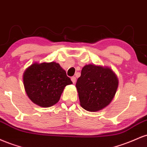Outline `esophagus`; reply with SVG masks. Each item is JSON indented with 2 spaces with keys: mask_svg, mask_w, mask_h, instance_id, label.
<instances>
[{
  "mask_svg": "<svg viewBox=\"0 0 147 147\" xmlns=\"http://www.w3.org/2000/svg\"><path fill=\"white\" fill-rule=\"evenodd\" d=\"M71 80H72V82H73V83H75V82H76V77H75V76H73V77H71Z\"/></svg>",
  "mask_w": 147,
  "mask_h": 147,
  "instance_id": "1",
  "label": "esophagus"
}]
</instances>
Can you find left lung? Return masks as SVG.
<instances>
[{"mask_svg":"<svg viewBox=\"0 0 147 147\" xmlns=\"http://www.w3.org/2000/svg\"><path fill=\"white\" fill-rule=\"evenodd\" d=\"M118 79L111 69L89 64L82 68L76 83L80 104L85 110L97 111L110 104Z\"/></svg>","mask_w":147,"mask_h":147,"instance_id":"obj_1","label":"left lung"}]
</instances>
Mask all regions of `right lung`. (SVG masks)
I'll list each match as a JSON object with an SVG mask.
<instances>
[{"instance_id": "obj_1", "label": "right lung", "mask_w": 147, "mask_h": 147, "mask_svg": "<svg viewBox=\"0 0 147 147\" xmlns=\"http://www.w3.org/2000/svg\"><path fill=\"white\" fill-rule=\"evenodd\" d=\"M25 90L30 99L41 107L57 104L65 86L72 84L70 77L55 62L34 63L23 75Z\"/></svg>"}]
</instances>
